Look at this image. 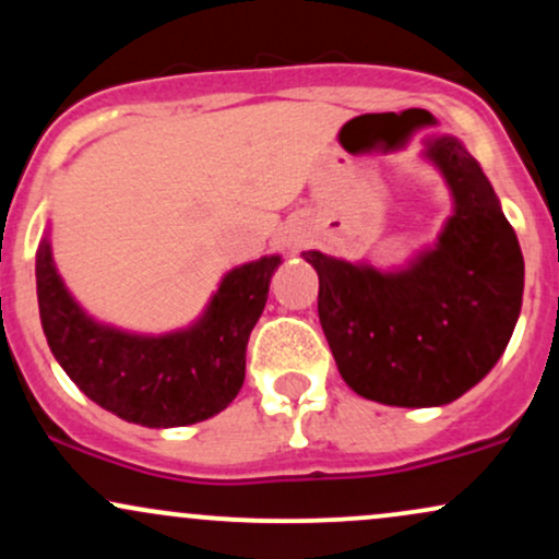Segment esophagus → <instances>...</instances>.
<instances>
[{
    "label": "esophagus",
    "mask_w": 559,
    "mask_h": 559,
    "mask_svg": "<svg viewBox=\"0 0 559 559\" xmlns=\"http://www.w3.org/2000/svg\"><path fill=\"white\" fill-rule=\"evenodd\" d=\"M281 241H284V247L288 249V252H299V249L305 247L307 234L297 226H286L284 230H281Z\"/></svg>",
    "instance_id": "esophagus-1"
}]
</instances>
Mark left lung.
I'll use <instances>...</instances> for the list:
<instances>
[{"label": "left lung", "mask_w": 559, "mask_h": 559, "mask_svg": "<svg viewBox=\"0 0 559 559\" xmlns=\"http://www.w3.org/2000/svg\"><path fill=\"white\" fill-rule=\"evenodd\" d=\"M452 215L402 265L301 252L316 267L318 316L355 394L391 407H441L504 355L521 318L523 252L493 186L452 133L423 136Z\"/></svg>", "instance_id": "1"}]
</instances>
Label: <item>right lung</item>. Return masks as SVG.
<instances>
[{"mask_svg": "<svg viewBox=\"0 0 559 559\" xmlns=\"http://www.w3.org/2000/svg\"><path fill=\"white\" fill-rule=\"evenodd\" d=\"M281 254L230 267L186 329L136 333L88 316L52 254L47 221L36 249V297L55 360L88 400L128 423L178 428L207 420L239 394L247 342L265 310Z\"/></svg>", "mask_w": 559, "mask_h": 559, "instance_id": "right-lung-1", "label": "right lung"}]
</instances>
